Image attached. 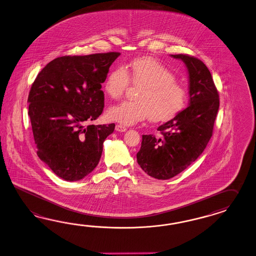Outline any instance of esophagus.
Listing matches in <instances>:
<instances>
[{
	"label": "esophagus",
	"mask_w": 256,
	"mask_h": 256,
	"mask_svg": "<svg viewBox=\"0 0 256 256\" xmlns=\"http://www.w3.org/2000/svg\"><path fill=\"white\" fill-rule=\"evenodd\" d=\"M115 129H116V131L117 132H125L127 130V128H126L125 126H122V125L120 124L116 125Z\"/></svg>",
	"instance_id": "obj_1"
}]
</instances>
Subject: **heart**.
I'll return each mask as SVG.
<instances>
[{"label": "heart", "instance_id": "heart-1", "mask_svg": "<svg viewBox=\"0 0 256 256\" xmlns=\"http://www.w3.org/2000/svg\"><path fill=\"white\" fill-rule=\"evenodd\" d=\"M174 74L152 58L134 59L124 68L112 70L104 82V91L113 99L124 96L130 84L139 86L136 102L122 101L108 110V118L124 125L138 124L150 118L166 122L182 112L188 92L177 84Z\"/></svg>", "mask_w": 256, "mask_h": 256}]
</instances>
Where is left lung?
Masks as SVG:
<instances>
[{"mask_svg":"<svg viewBox=\"0 0 256 256\" xmlns=\"http://www.w3.org/2000/svg\"><path fill=\"white\" fill-rule=\"evenodd\" d=\"M170 56L181 59L188 68L190 104L158 128L162 138L144 134L136 154L142 170L160 180L176 176L200 157L212 136L219 108V94L204 62L183 54Z\"/></svg>","mask_w":256,"mask_h":256,"instance_id":"obj_1","label":"left lung"}]
</instances>
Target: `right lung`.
Here are the masks:
<instances>
[{
    "mask_svg": "<svg viewBox=\"0 0 256 256\" xmlns=\"http://www.w3.org/2000/svg\"><path fill=\"white\" fill-rule=\"evenodd\" d=\"M120 54L65 56L49 62L32 86L28 116L38 157L58 176L78 181L98 164L115 124L86 125L101 115V84Z\"/></svg>",
    "mask_w": 256,
    "mask_h": 256,
    "instance_id": "obj_1",
    "label": "right lung"
}]
</instances>
